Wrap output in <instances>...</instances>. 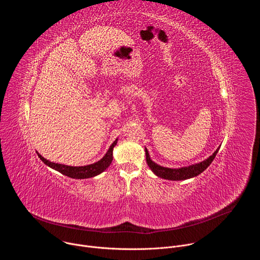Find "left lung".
I'll list each match as a JSON object with an SVG mask.
<instances>
[{
    "mask_svg": "<svg viewBox=\"0 0 260 260\" xmlns=\"http://www.w3.org/2000/svg\"><path fill=\"white\" fill-rule=\"evenodd\" d=\"M219 150V148H217L216 151L209 156L207 159L199 162V164H194V165H190L187 167H182V168H178V169H172V168H166L162 166L157 165L156 162H154L149 155V152H148L147 148L145 147V153H146V161L148 167L151 169V171L157 176L160 177L162 179L166 180H172V181H180V180H186V179H190L193 177L199 176L201 173H203L214 160L217 152Z\"/></svg>",
    "mask_w": 260,
    "mask_h": 260,
    "instance_id": "1",
    "label": "left lung"
}]
</instances>
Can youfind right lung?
<instances>
[{
	"label": "right lung",
	"instance_id": "add662e5",
	"mask_svg": "<svg viewBox=\"0 0 260 260\" xmlns=\"http://www.w3.org/2000/svg\"><path fill=\"white\" fill-rule=\"evenodd\" d=\"M117 141H118V139H116L112 143V145L109 147L107 153L99 161H96L94 164H91V165L82 166V167H72V166L56 164V162L49 161L48 159L44 158L38 152H37V154H38L39 158L46 166H48L49 168L61 173L64 176H68V177L73 178V179H88V178H92V177H95V176L100 175L107 168H109V166L111 165V162H112V160H113V148L116 146Z\"/></svg>",
	"mask_w": 260,
	"mask_h": 260
}]
</instances>
